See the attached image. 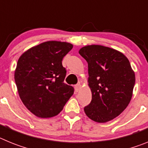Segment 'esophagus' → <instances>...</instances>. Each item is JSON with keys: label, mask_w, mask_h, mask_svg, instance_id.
Masks as SVG:
<instances>
[{"label": "esophagus", "mask_w": 148, "mask_h": 148, "mask_svg": "<svg viewBox=\"0 0 148 148\" xmlns=\"http://www.w3.org/2000/svg\"><path fill=\"white\" fill-rule=\"evenodd\" d=\"M81 87H82V84H81V83H80V82H79V83H78V84H76V85L75 86V91H76V92H78V91L80 90Z\"/></svg>", "instance_id": "esophagus-1"}]
</instances>
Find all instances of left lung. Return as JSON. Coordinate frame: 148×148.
<instances>
[{
	"instance_id": "left-lung-1",
	"label": "left lung",
	"mask_w": 148,
	"mask_h": 148,
	"mask_svg": "<svg viewBox=\"0 0 148 148\" xmlns=\"http://www.w3.org/2000/svg\"><path fill=\"white\" fill-rule=\"evenodd\" d=\"M88 64V85L92 100L84 107L92 121L108 122L119 116L131 100L135 73L123 53L101 45H88L79 50Z\"/></svg>"
}]
</instances>
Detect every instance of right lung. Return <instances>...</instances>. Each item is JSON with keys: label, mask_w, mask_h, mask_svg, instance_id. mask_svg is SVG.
I'll return each instance as SVG.
<instances>
[{"label": "right lung", "mask_w": 148, "mask_h": 148, "mask_svg": "<svg viewBox=\"0 0 148 148\" xmlns=\"http://www.w3.org/2000/svg\"><path fill=\"white\" fill-rule=\"evenodd\" d=\"M73 44L46 41L21 56L15 71V81L22 102L35 116L50 118L58 115L73 95L74 89L64 83L66 70L63 58Z\"/></svg>", "instance_id": "1"}]
</instances>
